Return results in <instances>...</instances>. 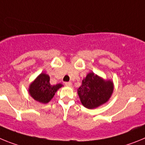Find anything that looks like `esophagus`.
<instances>
[{
	"mask_svg": "<svg viewBox=\"0 0 145 145\" xmlns=\"http://www.w3.org/2000/svg\"><path fill=\"white\" fill-rule=\"evenodd\" d=\"M65 85H66V86H71V85H72V83H71V82H65Z\"/></svg>",
	"mask_w": 145,
	"mask_h": 145,
	"instance_id": "esophagus-1",
	"label": "esophagus"
}]
</instances>
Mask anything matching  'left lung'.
<instances>
[{
	"label": "left lung",
	"mask_w": 145,
	"mask_h": 145,
	"mask_svg": "<svg viewBox=\"0 0 145 145\" xmlns=\"http://www.w3.org/2000/svg\"><path fill=\"white\" fill-rule=\"evenodd\" d=\"M114 90L112 80H104L90 72L82 80L77 93L81 103L88 109H94L107 102Z\"/></svg>",
	"instance_id": "left-lung-1"
}]
</instances>
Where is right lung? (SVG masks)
I'll return each mask as SVG.
<instances>
[{
	"label": "right lung",
	"mask_w": 145,
	"mask_h": 145,
	"mask_svg": "<svg viewBox=\"0 0 145 145\" xmlns=\"http://www.w3.org/2000/svg\"><path fill=\"white\" fill-rule=\"evenodd\" d=\"M49 75L41 73L29 86V94L33 99L42 104H46L53 98L55 93L63 86L62 84L51 85Z\"/></svg>",
	"instance_id": "obj_1"
}]
</instances>
